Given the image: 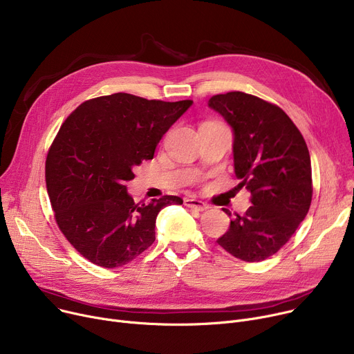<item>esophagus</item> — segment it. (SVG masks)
<instances>
[{
  "label": "esophagus",
  "mask_w": 354,
  "mask_h": 354,
  "mask_svg": "<svg viewBox=\"0 0 354 354\" xmlns=\"http://www.w3.org/2000/svg\"><path fill=\"white\" fill-rule=\"evenodd\" d=\"M185 206H187L189 209H194V210H198V212H205L207 210L210 206L199 199H195V198H186L185 199Z\"/></svg>",
  "instance_id": "1"
}]
</instances>
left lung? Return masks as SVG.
I'll list each match as a JSON object with an SVG mask.
<instances>
[{
  "label": "left lung",
  "instance_id": "1",
  "mask_svg": "<svg viewBox=\"0 0 354 354\" xmlns=\"http://www.w3.org/2000/svg\"><path fill=\"white\" fill-rule=\"evenodd\" d=\"M207 105L232 128L234 175L242 180L239 187L252 194L246 214L232 219L216 242L241 261H265L292 238L309 212L313 189L308 145L283 111L254 95L219 93Z\"/></svg>",
  "mask_w": 354,
  "mask_h": 354
}]
</instances>
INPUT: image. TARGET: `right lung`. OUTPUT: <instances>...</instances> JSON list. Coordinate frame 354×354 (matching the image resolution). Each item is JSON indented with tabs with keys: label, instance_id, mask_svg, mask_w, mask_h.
Here are the masks:
<instances>
[{
	"label": "right lung",
	"instance_id": "1",
	"mask_svg": "<svg viewBox=\"0 0 354 354\" xmlns=\"http://www.w3.org/2000/svg\"><path fill=\"white\" fill-rule=\"evenodd\" d=\"M192 104L118 92L85 101L62 124L45 162L46 191L64 236L93 265L129 263L153 243L160 209L183 203H135L127 182Z\"/></svg>",
	"mask_w": 354,
	"mask_h": 354
}]
</instances>
